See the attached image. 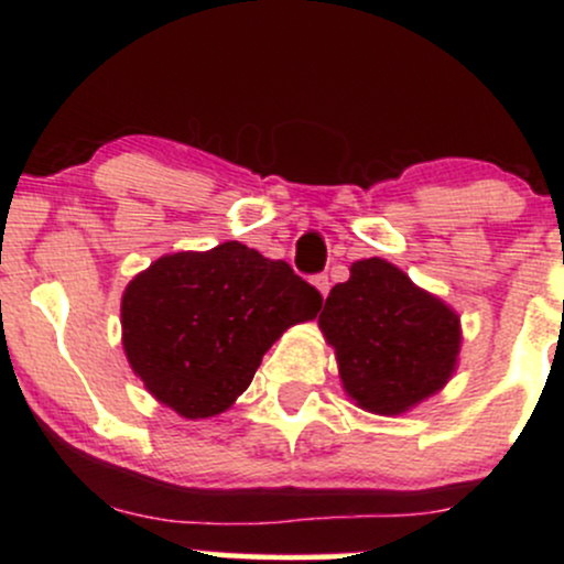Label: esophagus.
I'll use <instances>...</instances> for the list:
<instances>
[{"label": "esophagus", "instance_id": "1", "mask_svg": "<svg viewBox=\"0 0 564 564\" xmlns=\"http://www.w3.org/2000/svg\"><path fill=\"white\" fill-rule=\"evenodd\" d=\"M313 286L318 289L321 296H326L328 289H332V283H328V275H315V278H313Z\"/></svg>", "mask_w": 564, "mask_h": 564}]
</instances>
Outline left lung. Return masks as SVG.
I'll use <instances>...</instances> for the list:
<instances>
[{
	"label": "left lung",
	"mask_w": 564,
	"mask_h": 564,
	"mask_svg": "<svg viewBox=\"0 0 564 564\" xmlns=\"http://www.w3.org/2000/svg\"><path fill=\"white\" fill-rule=\"evenodd\" d=\"M318 326L347 398L379 416H400L437 394L462 352L456 310L381 257L349 264Z\"/></svg>",
	"instance_id": "obj_1"
}]
</instances>
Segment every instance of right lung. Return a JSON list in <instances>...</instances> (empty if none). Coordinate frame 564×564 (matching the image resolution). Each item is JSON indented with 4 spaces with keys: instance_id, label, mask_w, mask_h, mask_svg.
<instances>
[{
    "instance_id": "1",
    "label": "right lung",
    "mask_w": 564,
    "mask_h": 564,
    "mask_svg": "<svg viewBox=\"0 0 564 564\" xmlns=\"http://www.w3.org/2000/svg\"><path fill=\"white\" fill-rule=\"evenodd\" d=\"M321 302L286 262L238 241L174 251L127 283L121 345L145 390L198 422L228 411L262 355Z\"/></svg>"
}]
</instances>
